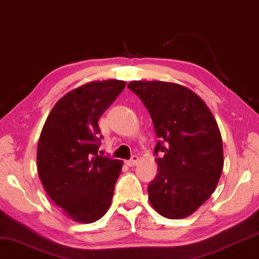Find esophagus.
Here are the masks:
<instances>
[{
  "mask_svg": "<svg viewBox=\"0 0 259 259\" xmlns=\"http://www.w3.org/2000/svg\"><path fill=\"white\" fill-rule=\"evenodd\" d=\"M139 161H140L139 156L134 155L132 159H130V160H127V161H125V163H126L127 166H129V167H134V166H136L137 163H139Z\"/></svg>",
  "mask_w": 259,
  "mask_h": 259,
  "instance_id": "obj_1",
  "label": "esophagus"
}]
</instances>
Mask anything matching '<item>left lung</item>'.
Returning <instances> with one entry per match:
<instances>
[{
  "label": "left lung",
  "instance_id": "8db88e82",
  "mask_svg": "<svg viewBox=\"0 0 259 259\" xmlns=\"http://www.w3.org/2000/svg\"><path fill=\"white\" fill-rule=\"evenodd\" d=\"M152 117L159 142L154 152L158 175L148 186L150 205L163 218L184 219L217 189L224 168L217 119L195 92L165 81L127 84Z\"/></svg>",
  "mask_w": 259,
  "mask_h": 259
}]
</instances>
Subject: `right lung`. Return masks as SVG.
I'll return each mask as SVG.
<instances>
[{
	"mask_svg": "<svg viewBox=\"0 0 259 259\" xmlns=\"http://www.w3.org/2000/svg\"><path fill=\"white\" fill-rule=\"evenodd\" d=\"M125 87L122 80L92 81L68 92L52 107L37 148L45 191L68 218L92 224L109 210L122 160L98 155V120Z\"/></svg>",
	"mask_w": 259,
	"mask_h": 259,
	"instance_id": "add662e5",
	"label": "right lung"
}]
</instances>
